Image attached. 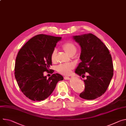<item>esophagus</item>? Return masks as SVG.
Wrapping results in <instances>:
<instances>
[{"label":"esophagus","instance_id":"esophagus-1","mask_svg":"<svg viewBox=\"0 0 126 126\" xmlns=\"http://www.w3.org/2000/svg\"><path fill=\"white\" fill-rule=\"evenodd\" d=\"M64 79L65 80H69L70 78L68 77V76H64Z\"/></svg>","mask_w":126,"mask_h":126}]
</instances>
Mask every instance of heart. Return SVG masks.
<instances>
[{"instance_id": "1", "label": "heart", "mask_w": 126, "mask_h": 126, "mask_svg": "<svg viewBox=\"0 0 126 126\" xmlns=\"http://www.w3.org/2000/svg\"><path fill=\"white\" fill-rule=\"evenodd\" d=\"M63 50L65 52V53L68 55H70L71 54H75L77 51V48L75 45L71 42H68L64 43L62 46ZM57 51L56 50H54L51 55V60L52 62H55L56 61ZM74 66L72 63L68 64H63L58 65L56 68V70L57 72L62 75H68L69 74L71 70L73 69Z\"/></svg>"}]
</instances>
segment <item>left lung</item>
I'll use <instances>...</instances> for the list:
<instances>
[{
  "instance_id": "left-lung-1",
  "label": "left lung",
  "mask_w": 126,
  "mask_h": 126,
  "mask_svg": "<svg viewBox=\"0 0 126 126\" xmlns=\"http://www.w3.org/2000/svg\"><path fill=\"white\" fill-rule=\"evenodd\" d=\"M81 47L79 63L75 73L84 78L85 89L79 96L85 99H94L107 89L113 76L111 55L106 45L92 33L73 36Z\"/></svg>"
}]
</instances>
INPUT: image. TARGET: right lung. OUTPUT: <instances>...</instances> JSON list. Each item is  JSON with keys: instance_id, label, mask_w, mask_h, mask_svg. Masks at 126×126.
Segmentation results:
<instances>
[{"instance_id": "add662e5", "label": "right lung", "mask_w": 126, "mask_h": 126, "mask_svg": "<svg viewBox=\"0 0 126 126\" xmlns=\"http://www.w3.org/2000/svg\"><path fill=\"white\" fill-rule=\"evenodd\" d=\"M61 37L40 34L32 37L17 55L15 75L18 85L25 95L33 101H41L53 93L63 77L53 74L48 79L44 72L52 65L51 55ZM53 73V72H52Z\"/></svg>"}]
</instances>
